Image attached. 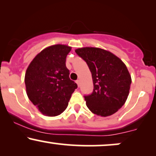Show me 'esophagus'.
Returning <instances> with one entry per match:
<instances>
[{"label": "esophagus", "mask_w": 156, "mask_h": 156, "mask_svg": "<svg viewBox=\"0 0 156 156\" xmlns=\"http://www.w3.org/2000/svg\"><path fill=\"white\" fill-rule=\"evenodd\" d=\"M76 83H77V85H78V87H80V80H76Z\"/></svg>", "instance_id": "1"}]
</instances>
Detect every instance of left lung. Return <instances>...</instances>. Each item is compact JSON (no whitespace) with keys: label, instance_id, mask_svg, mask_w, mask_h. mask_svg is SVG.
Masks as SVG:
<instances>
[{"label":"left lung","instance_id":"left-lung-1","mask_svg":"<svg viewBox=\"0 0 156 156\" xmlns=\"http://www.w3.org/2000/svg\"><path fill=\"white\" fill-rule=\"evenodd\" d=\"M76 53L87 62L92 73L94 89L85 96L93 114L108 117L125 104L129 94L131 76L124 62L112 52L99 48L84 47Z\"/></svg>","mask_w":156,"mask_h":156}]
</instances>
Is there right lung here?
Segmentation results:
<instances>
[{"mask_svg": "<svg viewBox=\"0 0 156 156\" xmlns=\"http://www.w3.org/2000/svg\"><path fill=\"white\" fill-rule=\"evenodd\" d=\"M57 44L42 50L31 61L25 75L26 93L39 112L55 117L67 108L77 84L69 78L66 57L71 51Z\"/></svg>", "mask_w": 156, "mask_h": 156, "instance_id": "obj_1", "label": "right lung"}]
</instances>
